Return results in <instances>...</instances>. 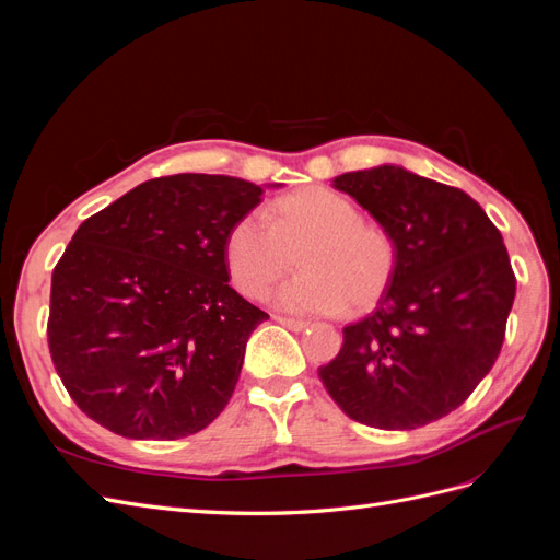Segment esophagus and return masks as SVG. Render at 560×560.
<instances>
[{
  "label": "esophagus",
  "mask_w": 560,
  "mask_h": 560,
  "mask_svg": "<svg viewBox=\"0 0 560 560\" xmlns=\"http://www.w3.org/2000/svg\"><path fill=\"white\" fill-rule=\"evenodd\" d=\"M276 322H280L282 327L292 329V331H303V329H308V325H311V322H306V319H296V317H282V315H276Z\"/></svg>",
  "instance_id": "esophagus-1"
}]
</instances>
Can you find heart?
<instances>
[{
	"instance_id": "heart-1",
	"label": "heart",
	"mask_w": 560,
	"mask_h": 560,
	"mask_svg": "<svg viewBox=\"0 0 560 560\" xmlns=\"http://www.w3.org/2000/svg\"><path fill=\"white\" fill-rule=\"evenodd\" d=\"M301 273L273 292L276 306L329 315L364 311L383 296L397 268V247L385 229L369 224L360 208L325 186H308L252 210L226 235V264L235 287L261 296L294 264Z\"/></svg>"
}]
</instances>
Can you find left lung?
Masks as SVG:
<instances>
[{"instance_id":"1","label":"left lung","mask_w":560,"mask_h":560,"mask_svg":"<svg viewBox=\"0 0 560 560\" xmlns=\"http://www.w3.org/2000/svg\"><path fill=\"white\" fill-rule=\"evenodd\" d=\"M334 189L393 235L397 268L319 381L369 428H422L457 409L498 360L516 296L502 233L465 191L401 165L338 175Z\"/></svg>"}]
</instances>
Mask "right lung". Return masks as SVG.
<instances>
[{
    "instance_id": "1",
    "label": "right lung",
    "mask_w": 560,
    "mask_h": 560,
    "mask_svg": "<svg viewBox=\"0 0 560 560\" xmlns=\"http://www.w3.org/2000/svg\"><path fill=\"white\" fill-rule=\"evenodd\" d=\"M261 194L229 175L156 177L77 229L50 278L48 348L89 418L173 442L224 411L268 319L226 264V235Z\"/></svg>"
}]
</instances>
